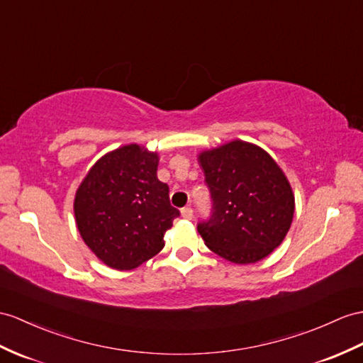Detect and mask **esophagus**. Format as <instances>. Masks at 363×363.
Returning a JSON list of instances; mask_svg holds the SVG:
<instances>
[{"instance_id":"34e87169","label":"esophagus","mask_w":363,"mask_h":363,"mask_svg":"<svg viewBox=\"0 0 363 363\" xmlns=\"http://www.w3.org/2000/svg\"><path fill=\"white\" fill-rule=\"evenodd\" d=\"M182 216H183V218L191 220V218H192V216H194V211H192V208H191V206L183 208V209H182Z\"/></svg>"}]
</instances>
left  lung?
<instances>
[{"mask_svg":"<svg viewBox=\"0 0 363 363\" xmlns=\"http://www.w3.org/2000/svg\"><path fill=\"white\" fill-rule=\"evenodd\" d=\"M211 192V216L197 231L233 263H255L284 240L294 216L285 174L259 146L235 140L199 155Z\"/></svg>","mask_w":363,"mask_h":363,"instance_id":"obj_1","label":"left lung"}]
</instances>
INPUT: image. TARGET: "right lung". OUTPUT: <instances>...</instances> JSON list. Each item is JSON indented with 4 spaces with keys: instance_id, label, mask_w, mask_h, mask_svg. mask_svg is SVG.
Here are the masks:
<instances>
[{
    "instance_id": "obj_1",
    "label": "right lung",
    "mask_w": 363,
    "mask_h": 363,
    "mask_svg": "<svg viewBox=\"0 0 363 363\" xmlns=\"http://www.w3.org/2000/svg\"><path fill=\"white\" fill-rule=\"evenodd\" d=\"M157 154L123 146L100 158L77 191L78 231L113 269H134L152 259L180 216L169 201V186L157 179Z\"/></svg>"
}]
</instances>
